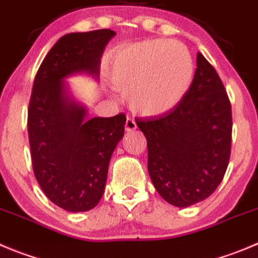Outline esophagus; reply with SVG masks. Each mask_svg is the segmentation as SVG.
<instances>
[{"label":"esophagus","mask_w":258,"mask_h":258,"mask_svg":"<svg viewBox=\"0 0 258 258\" xmlns=\"http://www.w3.org/2000/svg\"><path fill=\"white\" fill-rule=\"evenodd\" d=\"M137 129V122L133 117H127L125 121V131L126 132H133Z\"/></svg>","instance_id":"esophagus-1"}]
</instances>
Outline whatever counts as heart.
<instances>
[{"instance_id":"b5f03b06","label":"heart","mask_w":258,"mask_h":258,"mask_svg":"<svg viewBox=\"0 0 258 258\" xmlns=\"http://www.w3.org/2000/svg\"><path fill=\"white\" fill-rule=\"evenodd\" d=\"M195 66L185 45L146 40L117 49L112 80L136 111L157 116L175 109L190 90Z\"/></svg>"}]
</instances>
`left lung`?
Wrapping results in <instances>:
<instances>
[{
    "label": "left lung",
    "instance_id": "obj_1",
    "mask_svg": "<svg viewBox=\"0 0 258 258\" xmlns=\"http://www.w3.org/2000/svg\"><path fill=\"white\" fill-rule=\"evenodd\" d=\"M192 85L170 112L136 120L148 148V172L164 200L178 208L209 198L227 171L232 106L223 81L201 53Z\"/></svg>",
    "mask_w": 258,
    "mask_h": 258
}]
</instances>
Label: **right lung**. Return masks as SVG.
I'll return each mask as SVG.
<instances>
[{
    "instance_id": "obj_1",
    "label": "right lung",
    "mask_w": 258,
    "mask_h": 258,
    "mask_svg": "<svg viewBox=\"0 0 258 258\" xmlns=\"http://www.w3.org/2000/svg\"><path fill=\"white\" fill-rule=\"evenodd\" d=\"M114 35L101 29L62 36L33 83L28 134L34 175L49 200L68 212H87L99 204L126 117L85 120V107L66 99L63 78L77 72L99 75L101 55Z\"/></svg>"
}]
</instances>
